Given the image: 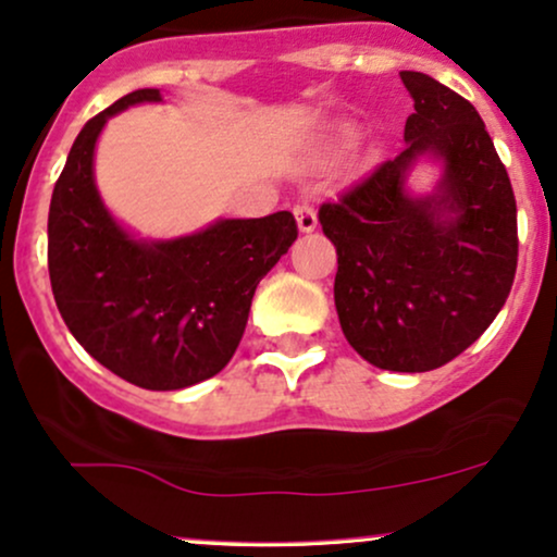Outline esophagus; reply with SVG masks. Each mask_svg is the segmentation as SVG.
I'll use <instances>...</instances> for the list:
<instances>
[{
  "instance_id": "34e87169",
  "label": "esophagus",
  "mask_w": 557,
  "mask_h": 557,
  "mask_svg": "<svg viewBox=\"0 0 557 557\" xmlns=\"http://www.w3.org/2000/svg\"><path fill=\"white\" fill-rule=\"evenodd\" d=\"M293 214H296V225L300 233H311V230L317 227V212L309 207V203H296Z\"/></svg>"
}]
</instances>
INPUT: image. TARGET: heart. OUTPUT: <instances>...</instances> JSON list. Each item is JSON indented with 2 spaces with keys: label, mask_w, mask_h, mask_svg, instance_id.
<instances>
[{
  "label": "heart",
  "mask_w": 557,
  "mask_h": 557,
  "mask_svg": "<svg viewBox=\"0 0 557 557\" xmlns=\"http://www.w3.org/2000/svg\"><path fill=\"white\" fill-rule=\"evenodd\" d=\"M356 136H359V127L354 123H335L330 125L327 138H324V149L327 151H343L354 144Z\"/></svg>",
  "instance_id": "obj_1"
}]
</instances>
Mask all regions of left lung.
I'll return each instance as SVG.
<instances>
[{"label":"left lung","instance_id":"obj_1","mask_svg":"<svg viewBox=\"0 0 557 557\" xmlns=\"http://www.w3.org/2000/svg\"><path fill=\"white\" fill-rule=\"evenodd\" d=\"M413 99L406 149L319 222L337 248L335 309L345 341L387 372H430L490 327L513 285L516 198L474 104L430 75L403 70ZM441 164L430 195L407 177Z\"/></svg>","mask_w":557,"mask_h":557}]
</instances>
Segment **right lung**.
<instances>
[{"mask_svg":"<svg viewBox=\"0 0 557 557\" xmlns=\"http://www.w3.org/2000/svg\"><path fill=\"white\" fill-rule=\"evenodd\" d=\"M162 101L138 88L83 125L49 203V280L67 330L101 367L144 389H183L227 367L259 280L298 238L290 212L214 220L168 240L136 238L101 201L96 140L107 120Z\"/></svg>","mask_w":557,"mask_h":557,"instance_id":"add662e5","label":"right lung"}]
</instances>
